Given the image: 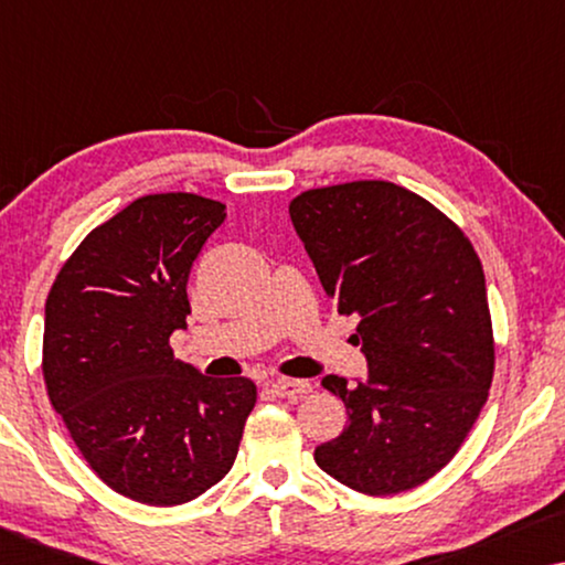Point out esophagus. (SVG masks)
Instances as JSON below:
<instances>
[{
    "instance_id": "obj_1",
    "label": "esophagus",
    "mask_w": 565,
    "mask_h": 565,
    "mask_svg": "<svg viewBox=\"0 0 565 565\" xmlns=\"http://www.w3.org/2000/svg\"><path fill=\"white\" fill-rule=\"evenodd\" d=\"M269 391L275 393V396L280 398H290V401H298L311 393V383L308 381H292V377H277V381L269 383Z\"/></svg>"
}]
</instances>
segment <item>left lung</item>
Segmentation results:
<instances>
[{
  "label": "left lung",
  "mask_w": 565,
  "mask_h": 565,
  "mask_svg": "<svg viewBox=\"0 0 565 565\" xmlns=\"http://www.w3.org/2000/svg\"><path fill=\"white\" fill-rule=\"evenodd\" d=\"M290 218L337 311L360 316L352 339L370 375L323 377L350 422L313 458L367 497L416 489L455 458L489 398L497 354L481 259L458 223L383 180L300 192Z\"/></svg>",
  "instance_id": "left-lung-1"
}]
</instances>
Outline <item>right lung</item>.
<instances>
[{"label":"right lung","instance_id":"add662e5","mask_svg":"<svg viewBox=\"0 0 565 565\" xmlns=\"http://www.w3.org/2000/svg\"><path fill=\"white\" fill-rule=\"evenodd\" d=\"M226 205L143 195L84 236L45 300L43 381L89 468L149 507L198 499L234 466L249 377H207L174 358L192 262Z\"/></svg>","mask_w":565,"mask_h":565}]
</instances>
